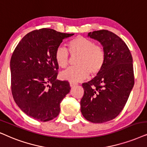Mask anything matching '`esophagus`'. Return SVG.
I'll return each instance as SVG.
<instances>
[{
    "label": "esophagus",
    "mask_w": 147,
    "mask_h": 147,
    "mask_svg": "<svg viewBox=\"0 0 147 147\" xmlns=\"http://www.w3.org/2000/svg\"><path fill=\"white\" fill-rule=\"evenodd\" d=\"M69 84H70V86H71V87H74V86H75L77 85V84L74 83V82H70Z\"/></svg>",
    "instance_id": "34e87169"
}]
</instances>
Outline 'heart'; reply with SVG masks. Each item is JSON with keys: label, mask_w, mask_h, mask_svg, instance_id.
<instances>
[{"label": "heart", "mask_w": 147, "mask_h": 147, "mask_svg": "<svg viewBox=\"0 0 147 147\" xmlns=\"http://www.w3.org/2000/svg\"><path fill=\"white\" fill-rule=\"evenodd\" d=\"M71 55H77L75 67L68 68L61 74V78L70 82H79L86 78L89 74L95 76L100 73L105 63V52L100 45L83 36H77L67 44ZM55 59L61 68H65L69 64V55L63 47L55 51Z\"/></svg>", "instance_id": "1"}]
</instances>
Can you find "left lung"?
I'll use <instances>...</instances> for the list:
<instances>
[{
	"mask_svg": "<svg viewBox=\"0 0 147 147\" xmlns=\"http://www.w3.org/2000/svg\"><path fill=\"white\" fill-rule=\"evenodd\" d=\"M99 41L105 52L104 67L92 80L82 84L84 93L81 112L92 123H104L122 111L134 84L132 57L122 39L106 30L88 33Z\"/></svg>",
	"mask_w": 147,
	"mask_h": 147,
	"instance_id": "8db88e82",
	"label": "left lung"
}]
</instances>
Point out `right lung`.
Here are the masks:
<instances>
[{
    "mask_svg": "<svg viewBox=\"0 0 147 147\" xmlns=\"http://www.w3.org/2000/svg\"><path fill=\"white\" fill-rule=\"evenodd\" d=\"M73 35L48 28L34 30L21 40L11 56L13 98L23 112L38 121L56 117L71 89L67 81L57 80L55 53L63 40Z\"/></svg>",
    "mask_w": 147,
    "mask_h": 147,
    "instance_id": "add662e5",
    "label": "right lung"
}]
</instances>
